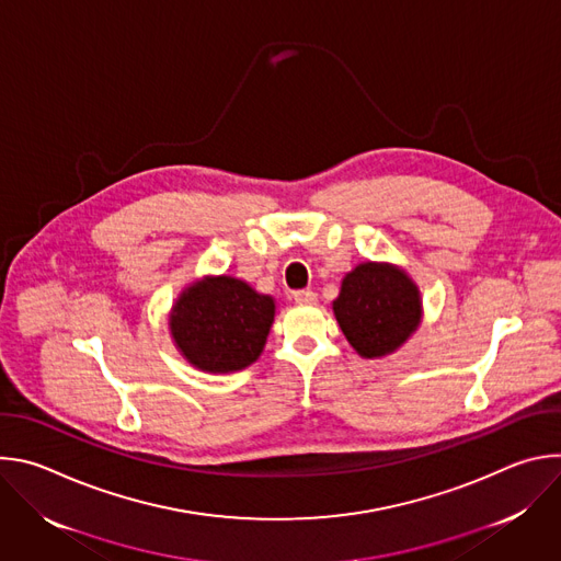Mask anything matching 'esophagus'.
Returning <instances> with one entry per match:
<instances>
[{
    "label": "esophagus",
    "mask_w": 561,
    "mask_h": 561,
    "mask_svg": "<svg viewBox=\"0 0 561 561\" xmlns=\"http://www.w3.org/2000/svg\"><path fill=\"white\" fill-rule=\"evenodd\" d=\"M293 299H295V304H314V301H317V293L310 290V288L295 290V293H293Z\"/></svg>",
    "instance_id": "1"
}]
</instances>
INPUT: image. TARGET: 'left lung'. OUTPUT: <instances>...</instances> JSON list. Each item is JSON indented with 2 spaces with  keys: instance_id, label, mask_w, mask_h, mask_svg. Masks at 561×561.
Listing matches in <instances>:
<instances>
[{
  "instance_id": "8db88e82",
  "label": "left lung",
  "mask_w": 561,
  "mask_h": 561,
  "mask_svg": "<svg viewBox=\"0 0 561 561\" xmlns=\"http://www.w3.org/2000/svg\"><path fill=\"white\" fill-rule=\"evenodd\" d=\"M333 310L342 333L362 357H381L402 346L420 327L415 284L388 264H359L344 282Z\"/></svg>"
}]
</instances>
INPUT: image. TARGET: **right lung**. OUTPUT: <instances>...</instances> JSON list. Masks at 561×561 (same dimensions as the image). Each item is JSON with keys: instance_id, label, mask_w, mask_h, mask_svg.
<instances>
[{"instance_id": "add662e5", "label": "right lung", "mask_w": 561, "mask_h": 561, "mask_svg": "<svg viewBox=\"0 0 561 561\" xmlns=\"http://www.w3.org/2000/svg\"><path fill=\"white\" fill-rule=\"evenodd\" d=\"M273 317L275 304L268 295L221 275L182 293L171 314V331L193 366L232 373L260 357Z\"/></svg>"}]
</instances>
